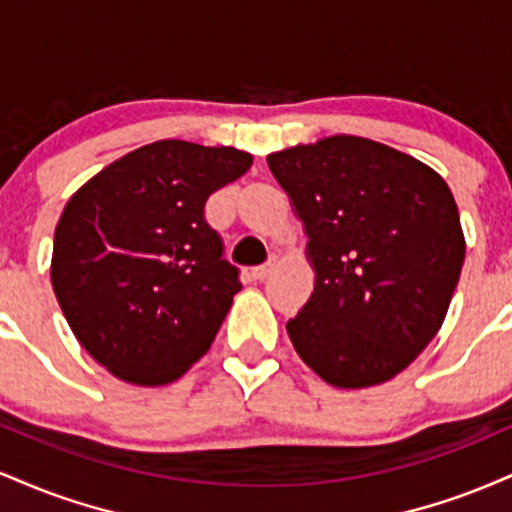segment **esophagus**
Listing matches in <instances>:
<instances>
[{
    "label": "esophagus",
    "mask_w": 512,
    "mask_h": 512,
    "mask_svg": "<svg viewBox=\"0 0 512 512\" xmlns=\"http://www.w3.org/2000/svg\"><path fill=\"white\" fill-rule=\"evenodd\" d=\"M269 272H272V267H269V264H260V267L250 269V279L252 281H264V279H267Z\"/></svg>",
    "instance_id": "esophagus-1"
}]
</instances>
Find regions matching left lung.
<instances>
[{
    "instance_id": "obj_1",
    "label": "left lung",
    "mask_w": 512,
    "mask_h": 512,
    "mask_svg": "<svg viewBox=\"0 0 512 512\" xmlns=\"http://www.w3.org/2000/svg\"><path fill=\"white\" fill-rule=\"evenodd\" d=\"M308 236L315 291L286 325L339 390L395 378L431 344L460 281L464 233L448 182L419 158L354 134L267 156Z\"/></svg>"
}]
</instances>
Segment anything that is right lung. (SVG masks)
Instances as JSON below:
<instances>
[{
  "label": "right lung",
  "instance_id": "1",
  "mask_svg": "<svg viewBox=\"0 0 512 512\" xmlns=\"http://www.w3.org/2000/svg\"><path fill=\"white\" fill-rule=\"evenodd\" d=\"M252 154L182 139L139 146L69 197L50 279L79 344L117 380L161 387L209 351L240 291L204 221Z\"/></svg>",
  "mask_w": 512,
  "mask_h": 512
}]
</instances>
